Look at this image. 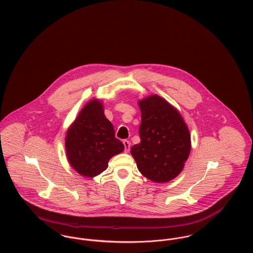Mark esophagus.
<instances>
[{
  "label": "esophagus",
  "mask_w": 253,
  "mask_h": 253,
  "mask_svg": "<svg viewBox=\"0 0 253 253\" xmlns=\"http://www.w3.org/2000/svg\"><path fill=\"white\" fill-rule=\"evenodd\" d=\"M123 144H124V148H125V152H129L130 151V146H131V143L129 140H123Z\"/></svg>",
  "instance_id": "1"
}]
</instances>
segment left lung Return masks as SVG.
Wrapping results in <instances>:
<instances>
[{"mask_svg":"<svg viewBox=\"0 0 253 253\" xmlns=\"http://www.w3.org/2000/svg\"><path fill=\"white\" fill-rule=\"evenodd\" d=\"M140 142L131 149L137 169L155 182L176 178L191 150L189 130L178 110L153 94L138 101Z\"/></svg>","mask_w":253,"mask_h":253,"instance_id":"left-lung-1","label":"left lung"}]
</instances>
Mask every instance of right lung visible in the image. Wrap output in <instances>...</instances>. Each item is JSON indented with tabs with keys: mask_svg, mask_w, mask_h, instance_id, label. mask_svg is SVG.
Returning a JSON list of instances; mask_svg holds the SVG:
<instances>
[{
	"mask_svg": "<svg viewBox=\"0 0 253 253\" xmlns=\"http://www.w3.org/2000/svg\"><path fill=\"white\" fill-rule=\"evenodd\" d=\"M66 153L71 166L81 176L93 178L105 171L109 160L124 150L115 136L111 121L106 119L103 105L90 100L83 107L67 131Z\"/></svg>",
	"mask_w": 253,
	"mask_h": 253,
	"instance_id": "1",
	"label": "right lung"
}]
</instances>
